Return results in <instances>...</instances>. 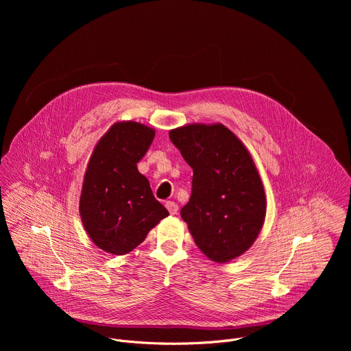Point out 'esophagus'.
<instances>
[{
	"label": "esophagus",
	"instance_id": "obj_1",
	"mask_svg": "<svg viewBox=\"0 0 351 351\" xmlns=\"http://www.w3.org/2000/svg\"><path fill=\"white\" fill-rule=\"evenodd\" d=\"M165 207L169 211V214H172V215H175L178 213V210H179V207H178V204L175 202H167Z\"/></svg>",
	"mask_w": 351,
	"mask_h": 351
}]
</instances>
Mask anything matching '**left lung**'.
<instances>
[{"label":"left lung","instance_id":"left-lung-1","mask_svg":"<svg viewBox=\"0 0 351 351\" xmlns=\"http://www.w3.org/2000/svg\"><path fill=\"white\" fill-rule=\"evenodd\" d=\"M169 138L193 169L191 195L180 210L197 247L228 263L254 243L265 218V193L241 141L223 125H187Z\"/></svg>","mask_w":351,"mask_h":351}]
</instances>
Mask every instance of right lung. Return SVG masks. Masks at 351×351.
<instances>
[{
	"label": "right lung",
	"instance_id": "obj_1",
	"mask_svg": "<svg viewBox=\"0 0 351 351\" xmlns=\"http://www.w3.org/2000/svg\"><path fill=\"white\" fill-rule=\"evenodd\" d=\"M153 138V129L136 122H119L94 148L79 210L90 239L107 253L122 256L132 252L169 215L153 195L147 178L137 171V162Z\"/></svg>",
	"mask_w": 351,
	"mask_h": 351
}]
</instances>
